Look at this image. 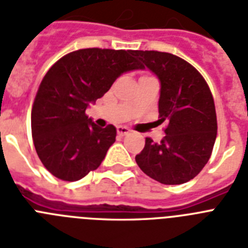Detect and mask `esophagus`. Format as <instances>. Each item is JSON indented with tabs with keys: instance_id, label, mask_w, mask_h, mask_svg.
<instances>
[{
	"instance_id": "34e87169",
	"label": "esophagus",
	"mask_w": 248,
	"mask_h": 248,
	"mask_svg": "<svg viewBox=\"0 0 248 248\" xmlns=\"http://www.w3.org/2000/svg\"><path fill=\"white\" fill-rule=\"evenodd\" d=\"M117 132L120 136H126V135L130 134V130L127 127H124V126H118Z\"/></svg>"
}]
</instances>
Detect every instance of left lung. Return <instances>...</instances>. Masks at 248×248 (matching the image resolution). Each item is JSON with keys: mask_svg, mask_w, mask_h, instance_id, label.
I'll use <instances>...</instances> for the list:
<instances>
[{"mask_svg": "<svg viewBox=\"0 0 248 248\" xmlns=\"http://www.w3.org/2000/svg\"><path fill=\"white\" fill-rule=\"evenodd\" d=\"M135 56L160 81L158 122H167L162 141L146 138L135 160L145 174L163 185L188 182L208 163L217 139L210 89L194 66L174 54L135 51Z\"/></svg>", "mask_w": 248, "mask_h": 248, "instance_id": "obj_1", "label": "left lung"}]
</instances>
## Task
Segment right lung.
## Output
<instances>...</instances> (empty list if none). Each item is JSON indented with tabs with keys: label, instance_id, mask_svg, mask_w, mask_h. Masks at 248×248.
Returning <instances> with one entry per match:
<instances>
[{
	"label": "right lung",
	"instance_id": "add662e5",
	"mask_svg": "<svg viewBox=\"0 0 248 248\" xmlns=\"http://www.w3.org/2000/svg\"><path fill=\"white\" fill-rule=\"evenodd\" d=\"M141 68L131 49L85 48L66 54L48 70L31 109L34 146L48 172L74 182L100 166L117 131L113 124L96 126L86 108L118 76Z\"/></svg>",
	"mask_w": 248,
	"mask_h": 248
}]
</instances>
